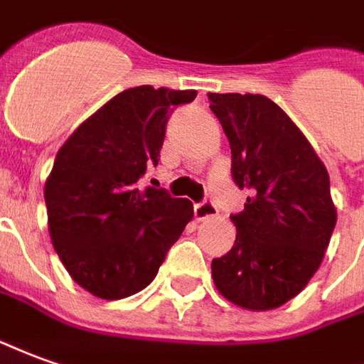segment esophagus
<instances>
[{"label": "esophagus", "mask_w": 364, "mask_h": 364, "mask_svg": "<svg viewBox=\"0 0 364 364\" xmlns=\"http://www.w3.org/2000/svg\"><path fill=\"white\" fill-rule=\"evenodd\" d=\"M193 210H195V217H197V220H205V218H210L215 217L218 213L217 205L213 203V200H200V203H195V207H193Z\"/></svg>", "instance_id": "esophagus-1"}]
</instances>
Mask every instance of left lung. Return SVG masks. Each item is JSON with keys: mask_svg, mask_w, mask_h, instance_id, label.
<instances>
[{"mask_svg": "<svg viewBox=\"0 0 364 364\" xmlns=\"http://www.w3.org/2000/svg\"><path fill=\"white\" fill-rule=\"evenodd\" d=\"M230 144V173L250 197L230 215L236 240L213 260L217 289L254 311L284 306L306 288L337 223L329 173L288 114L262 94L208 92Z\"/></svg>", "mask_w": 364, "mask_h": 364, "instance_id": "obj_1", "label": "left lung"}]
</instances>
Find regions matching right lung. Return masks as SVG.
Listing matches in <instances>:
<instances>
[{
	"instance_id": "add662e5",
	"label": "right lung",
	"mask_w": 364,
	"mask_h": 364,
	"mask_svg": "<svg viewBox=\"0 0 364 364\" xmlns=\"http://www.w3.org/2000/svg\"><path fill=\"white\" fill-rule=\"evenodd\" d=\"M195 90L136 86L116 94L65 141L45 185L49 232L76 284L102 299L149 286L193 218L187 199L139 189L157 165L169 114Z\"/></svg>"
}]
</instances>
